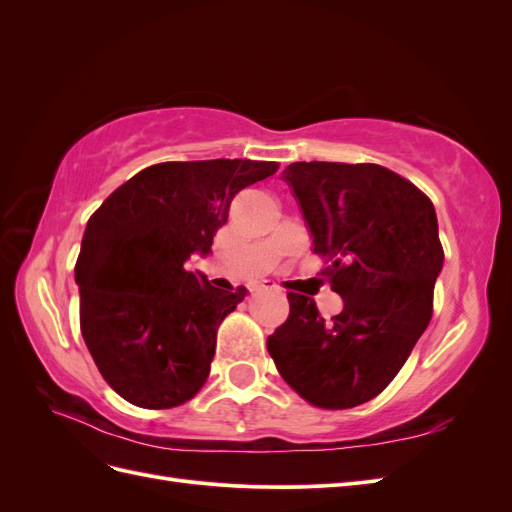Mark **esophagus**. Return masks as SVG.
<instances>
[{
	"instance_id": "34e87169",
	"label": "esophagus",
	"mask_w": 512,
	"mask_h": 512,
	"mask_svg": "<svg viewBox=\"0 0 512 512\" xmlns=\"http://www.w3.org/2000/svg\"><path fill=\"white\" fill-rule=\"evenodd\" d=\"M250 290H252V292H260V290H277V286H275L273 282H267V280H265V282H260V284H252V286H250Z\"/></svg>"
}]
</instances>
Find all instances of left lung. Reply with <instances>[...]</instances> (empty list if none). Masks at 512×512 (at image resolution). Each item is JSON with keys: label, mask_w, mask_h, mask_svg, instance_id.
<instances>
[{"label": "left lung", "mask_w": 512, "mask_h": 512, "mask_svg": "<svg viewBox=\"0 0 512 512\" xmlns=\"http://www.w3.org/2000/svg\"><path fill=\"white\" fill-rule=\"evenodd\" d=\"M282 179L344 309L324 320L314 299L288 292L290 314L269 335V354L312 406H361L397 376L431 320L444 265L436 209L380 164L294 162Z\"/></svg>", "instance_id": "obj_1"}]
</instances>
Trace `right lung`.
I'll list each match as a JSON object with an SVG mask.
<instances>
[{
  "label": "right lung",
  "instance_id": "obj_1",
  "mask_svg": "<svg viewBox=\"0 0 512 512\" xmlns=\"http://www.w3.org/2000/svg\"><path fill=\"white\" fill-rule=\"evenodd\" d=\"M275 162H162L136 173L91 215L74 280L81 333L104 380L130 404L175 408L207 382L222 320L247 290L188 271L207 256L232 198Z\"/></svg>",
  "mask_w": 512,
  "mask_h": 512
}]
</instances>
